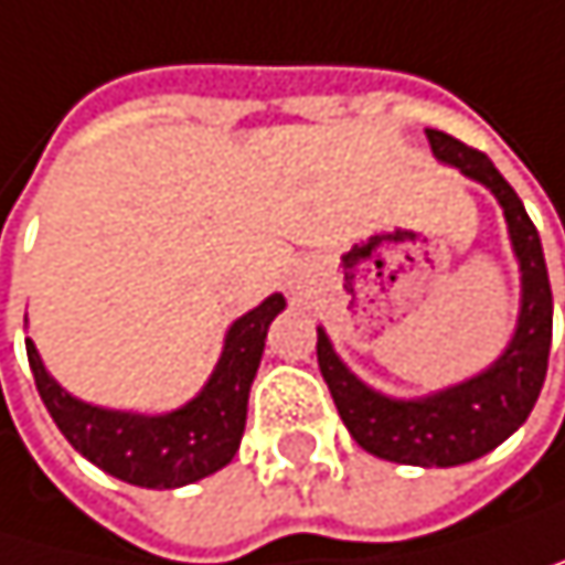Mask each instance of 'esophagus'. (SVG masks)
Wrapping results in <instances>:
<instances>
[{
	"label": "esophagus",
	"mask_w": 565,
	"mask_h": 565,
	"mask_svg": "<svg viewBox=\"0 0 565 565\" xmlns=\"http://www.w3.org/2000/svg\"><path fill=\"white\" fill-rule=\"evenodd\" d=\"M291 288H295V291L301 295V291L308 288V277H305V274H295V277H291Z\"/></svg>",
	"instance_id": "34e87169"
}]
</instances>
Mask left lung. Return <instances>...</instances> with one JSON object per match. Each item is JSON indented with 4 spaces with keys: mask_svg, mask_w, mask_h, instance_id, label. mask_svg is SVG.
I'll return each mask as SVG.
<instances>
[{
    "mask_svg": "<svg viewBox=\"0 0 565 565\" xmlns=\"http://www.w3.org/2000/svg\"><path fill=\"white\" fill-rule=\"evenodd\" d=\"M425 137L438 163L462 170L499 200L522 285L515 331L486 372L422 398H392L365 385L338 358L324 328H318V365L361 449L398 466L449 469L492 452L530 418L550 365L553 291L540 231L492 160L441 130H425Z\"/></svg>",
    "mask_w": 565,
    "mask_h": 565,
    "instance_id": "8db88e82",
    "label": "left lung"
}]
</instances>
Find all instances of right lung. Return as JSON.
I'll return each instance as SVG.
<instances>
[{"label": "right lung", "mask_w": 565, "mask_h": 565, "mask_svg": "<svg viewBox=\"0 0 565 565\" xmlns=\"http://www.w3.org/2000/svg\"><path fill=\"white\" fill-rule=\"evenodd\" d=\"M280 311H285V295H270L241 315L224 334V351L207 385L186 405L163 415L89 405L70 395L46 372L29 338L25 354L39 398L79 456L140 489H180L214 476L237 456L264 338Z\"/></svg>", "instance_id": "right-lung-1"}]
</instances>
